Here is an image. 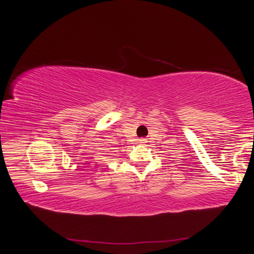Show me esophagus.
Wrapping results in <instances>:
<instances>
[{"mask_svg": "<svg viewBox=\"0 0 254 254\" xmlns=\"http://www.w3.org/2000/svg\"><path fill=\"white\" fill-rule=\"evenodd\" d=\"M141 141H144V140H141Z\"/></svg>", "mask_w": 254, "mask_h": 254, "instance_id": "esophagus-1", "label": "esophagus"}]
</instances>
